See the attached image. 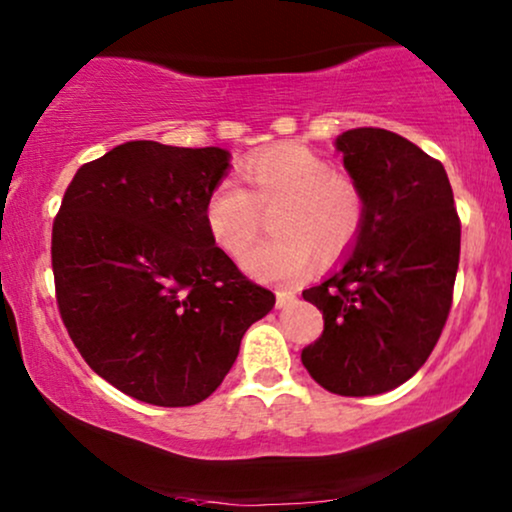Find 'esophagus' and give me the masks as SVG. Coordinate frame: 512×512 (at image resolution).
<instances>
[{
    "label": "esophagus",
    "mask_w": 512,
    "mask_h": 512,
    "mask_svg": "<svg viewBox=\"0 0 512 512\" xmlns=\"http://www.w3.org/2000/svg\"><path fill=\"white\" fill-rule=\"evenodd\" d=\"M293 293L291 291H276V308H286V305H291L293 303Z\"/></svg>",
    "instance_id": "34e87169"
}]
</instances>
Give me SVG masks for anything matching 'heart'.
Here are the masks:
<instances>
[{"instance_id": "b5f03b06", "label": "heart", "mask_w": 512, "mask_h": 512, "mask_svg": "<svg viewBox=\"0 0 512 512\" xmlns=\"http://www.w3.org/2000/svg\"><path fill=\"white\" fill-rule=\"evenodd\" d=\"M240 178L245 187L221 180L209 192L204 221L221 250L240 255L260 233L262 211L276 207L269 219L274 236L243 257V269L255 279L293 284L308 272L313 255L332 262L361 236V187L310 146H267L240 166Z\"/></svg>"}]
</instances>
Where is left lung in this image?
I'll use <instances>...</instances> for the list:
<instances>
[{
	"label": "left lung",
	"instance_id": "8db88e82",
	"mask_svg": "<svg viewBox=\"0 0 512 512\" xmlns=\"http://www.w3.org/2000/svg\"><path fill=\"white\" fill-rule=\"evenodd\" d=\"M334 146L366 219L342 267L303 291L325 330L301 361L334 395L368 397L407 383L431 356L452 305L460 216L443 163L409 139L358 127Z\"/></svg>",
	"mask_w": 512,
	"mask_h": 512
}]
</instances>
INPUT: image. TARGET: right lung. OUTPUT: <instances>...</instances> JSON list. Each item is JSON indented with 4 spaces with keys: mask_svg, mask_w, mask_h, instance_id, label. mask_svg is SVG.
<instances>
[{
    "mask_svg": "<svg viewBox=\"0 0 512 512\" xmlns=\"http://www.w3.org/2000/svg\"><path fill=\"white\" fill-rule=\"evenodd\" d=\"M228 168L219 146L120 144L76 170L52 223L64 327L88 366L139 402L207 399L274 308L204 221Z\"/></svg>",
    "mask_w": 512,
    "mask_h": 512,
    "instance_id": "obj_1",
    "label": "right lung"
}]
</instances>
